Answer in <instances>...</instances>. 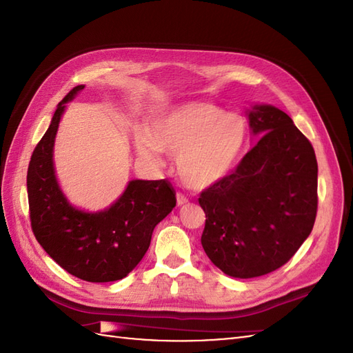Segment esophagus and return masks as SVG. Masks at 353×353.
I'll return each mask as SVG.
<instances>
[{
    "label": "esophagus",
    "instance_id": "esophagus-1",
    "mask_svg": "<svg viewBox=\"0 0 353 353\" xmlns=\"http://www.w3.org/2000/svg\"><path fill=\"white\" fill-rule=\"evenodd\" d=\"M176 203H178V206H184L188 203V199L183 193H176Z\"/></svg>",
    "mask_w": 353,
    "mask_h": 353
}]
</instances>
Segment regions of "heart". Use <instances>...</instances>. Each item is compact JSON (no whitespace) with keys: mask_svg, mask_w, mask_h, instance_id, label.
I'll use <instances>...</instances> for the list:
<instances>
[{"mask_svg":"<svg viewBox=\"0 0 353 353\" xmlns=\"http://www.w3.org/2000/svg\"><path fill=\"white\" fill-rule=\"evenodd\" d=\"M243 117L216 104L191 101L160 114L150 134H135L137 152L160 163V152L175 156L176 175L191 190H206L225 176L243 150Z\"/></svg>","mask_w":353,"mask_h":353,"instance_id":"b5f03b06","label":"heart"}]
</instances>
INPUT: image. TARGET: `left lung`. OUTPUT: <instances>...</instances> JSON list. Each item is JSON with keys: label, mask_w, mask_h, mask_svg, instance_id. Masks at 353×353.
Here are the masks:
<instances>
[{"label": "left lung", "mask_w": 353, "mask_h": 353, "mask_svg": "<svg viewBox=\"0 0 353 353\" xmlns=\"http://www.w3.org/2000/svg\"><path fill=\"white\" fill-rule=\"evenodd\" d=\"M249 122L258 144L237 169L203 190L201 245L218 268L254 279L290 261L314 228L318 163L311 141L274 105H254Z\"/></svg>", "instance_id": "1"}]
</instances>
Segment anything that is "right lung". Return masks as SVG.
Listing matches in <instances>:
<instances>
[{
    "label": "right lung",
    "mask_w": 353,
    "mask_h": 353,
    "mask_svg": "<svg viewBox=\"0 0 353 353\" xmlns=\"http://www.w3.org/2000/svg\"><path fill=\"white\" fill-rule=\"evenodd\" d=\"M83 85L68 92L37 144L28 168L30 227L38 243L63 270L91 283L122 280L143 259L154 227L176 205L166 179H134L114 205L99 213L73 208L59 188L52 147L65 103Z\"/></svg>",
    "instance_id": "right-lung-1"
}]
</instances>
